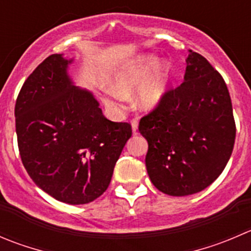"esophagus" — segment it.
<instances>
[{"instance_id":"34e87169","label":"esophagus","mask_w":251,"mask_h":251,"mask_svg":"<svg viewBox=\"0 0 251 251\" xmlns=\"http://www.w3.org/2000/svg\"><path fill=\"white\" fill-rule=\"evenodd\" d=\"M131 126H132V132L135 133H137V130H138V121H137V119H133L132 121H131Z\"/></svg>"}]
</instances>
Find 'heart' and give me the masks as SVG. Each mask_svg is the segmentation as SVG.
<instances>
[{"mask_svg":"<svg viewBox=\"0 0 251 251\" xmlns=\"http://www.w3.org/2000/svg\"><path fill=\"white\" fill-rule=\"evenodd\" d=\"M172 79L169 62H160L154 53H143L124 61L114 72L110 96L123 99L137 92L136 104L141 110L151 111L164 99Z\"/></svg>","mask_w":251,"mask_h":251,"instance_id":"b5f03b06","label":"heart"}]
</instances>
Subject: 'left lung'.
Here are the masks:
<instances>
[{
	"label": "left lung",
	"mask_w": 251,
	"mask_h": 251,
	"mask_svg": "<svg viewBox=\"0 0 251 251\" xmlns=\"http://www.w3.org/2000/svg\"><path fill=\"white\" fill-rule=\"evenodd\" d=\"M184 82L138 125L147 140L146 168L170 196L200 193L221 175L232 154L235 123L225 79L200 53L189 51Z\"/></svg>",
	"instance_id": "left-lung-1"
}]
</instances>
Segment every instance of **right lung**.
I'll return each instance as SVG.
<instances>
[{"instance_id": "1", "label": "right lung", "mask_w": 251, "mask_h": 251, "mask_svg": "<svg viewBox=\"0 0 251 251\" xmlns=\"http://www.w3.org/2000/svg\"><path fill=\"white\" fill-rule=\"evenodd\" d=\"M72 62L62 53L46 57L24 82L14 116L29 176L56 200L83 205L108 189L132 130L108 120L92 92L74 83Z\"/></svg>"}]
</instances>
